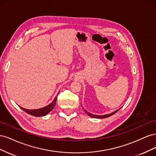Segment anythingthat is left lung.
Returning <instances> with one entry per match:
<instances>
[{"instance_id":"left-lung-1","label":"left lung","mask_w":156,"mask_h":156,"mask_svg":"<svg viewBox=\"0 0 156 156\" xmlns=\"http://www.w3.org/2000/svg\"><path fill=\"white\" fill-rule=\"evenodd\" d=\"M120 108H119V109H120ZM83 109H84V112H85L88 116H90V117H92V118H95V119H105V118L109 117V116L113 115L115 114V113H116L117 111H119V109H118V110H116V111H114V112H112V113H110V114L104 115H93V114H91V113L88 112V111H87L85 109H84V108H83Z\"/></svg>"}]
</instances>
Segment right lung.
<instances>
[{
  "mask_svg": "<svg viewBox=\"0 0 156 156\" xmlns=\"http://www.w3.org/2000/svg\"><path fill=\"white\" fill-rule=\"evenodd\" d=\"M57 96H58V94H57ZM56 98H57V96L55 97L54 100L52 101L49 105H47L44 107L40 108H37V109H27V108L21 107L20 106V107L21 108L22 110H23L27 113H28V114L31 115L32 116H45L48 115L49 112H51L52 110L53 109V108L55 107L56 102Z\"/></svg>",
  "mask_w": 156,
  "mask_h": 156,
  "instance_id": "1",
  "label": "right lung"
}]
</instances>
